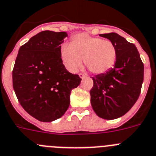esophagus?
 Wrapping results in <instances>:
<instances>
[{
	"label": "esophagus",
	"instance_id": "34e87169",
	"mask_svg": "<svg viewBox=\"0 0 156 156\" xmlns=\"http://www.w3.org/2000/svg\"><path fill=\"white\" fill-rule=\"evenodd\" d=\"M79 77H80V78H81V79H84L85 77H87V75H83V74H79Z\"/></svg>",
	"mask_w": 156,
	"mask_h": 156
}]
</instances>
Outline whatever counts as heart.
I'll list each match as a JSON object with an SVG mask.
<instances>
[{
    "label": "heart",
    "instance_id": "1",
    "mask_svg": "<svg viewBox=\"0 0 156 156\" xmlns=\"http://www.w3.org/2000/svg\"><path fill=\"white\" fill-rule=\"evenodd\" d=\"M60 54L65 68L75 73L82 65V59L94 74H104L114 66L116 49L110 40L92 36L88 33H78L71 39V44L64 43Z\"/></svg>",
    "mask_w": 156,
    "mask_h": 156
}]
</instances>
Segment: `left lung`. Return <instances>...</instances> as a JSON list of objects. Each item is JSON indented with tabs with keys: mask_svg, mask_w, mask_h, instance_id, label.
Listing matches in <instances>:
<instances>
[{
	"mask_svg": "<svg viewBox=\"0 0 156 156\" xmlns=\"http://www.w3.org/2000/svg\"><path fill=\"white\" fill-rule=\"evenodd\" d=\"M113 43L116 60L113 68L92 77L91 105L100 118L114 120L127 113L139 97L144 64L135 45L115 33L99 34Z\"/></svg>",
	"mask_w": 156,
	"mask_h": 156,
	"instance_id": "obj_1",
	"label": "left lung"
}]
</instances>
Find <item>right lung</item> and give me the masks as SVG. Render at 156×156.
Returning a JSON list of instances; mask_svg holds the SVG:
<instances>
[{"mask_svg": "<svg viewBox=\"0 0 156 156\" xmlns=\"http://www.w3.org/2000/svg\"><path fill=\"white\" fill-rule=\"evenodd\" d=\"M66 32L43 31L22 46L12 71L13 88L23 109L36 120L61 118L81 79L66 69L60 54Z\"/></svg>", "mask_w": 156, "mask_h": 156, "instance_id": "add662e5", "label": "right lung"}]
</instances>
